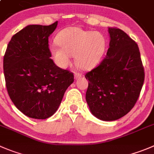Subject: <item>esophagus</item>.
<instances>
[{
	"instance_id": "1",
	"label": "esophagus",
	"mask_w": 154,
	"mask_h": 154,
	"mask_svg": "<svg viewBox=\"0 0 154 154\" xmlns=\"http://www.w3.org/2000/svg\"><path fill=\"white\" fill-rule=\"evenodd\" d=\"M74 76H75V80L79 79L81 78V77H82V74H81V73L75 72V73Z\"/></svg>"
}]
</instances>
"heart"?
<instances>
[{"label":"heart","instance_id":"1","mask_svg":"<svg viewBox=\"0 0 154 154\" xmlns=\"http://www.w3.org/2000/svg\"><path fill=\"white\" fill-rule=\"evenodd\" d=\"M57 45L51 47L54 61L64 68L70 63V56H74L76 66L82 70L96 67L103 60L107 48V42L98 32L84 30L79 27L63 29L56 37Z\"/></svg>","mask_w":154,"mask_h":154}]
</instances>
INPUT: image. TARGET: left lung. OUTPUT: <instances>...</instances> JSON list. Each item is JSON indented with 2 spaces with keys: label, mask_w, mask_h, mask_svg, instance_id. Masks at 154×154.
<instances>
[{
  "label": "left lung",
  "mask_w": 154,
  "mask_h": 154,
  "mask_svg": "<svg viewBox=\"0 0 154 154\" xmlns=\"http://www.w3.org/2000/svg\"><path fill=\"white\" fill-rule=\"evenodd\" d=\"M106 56L85 75L88 80L86 101L91 112L103 121L126 115L137 102L144 71L137 44L119 29L108 28Z\"/></svg>",
  "instance_id": "left-lung-1"
}]
</instances>
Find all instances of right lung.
Returning a JSON list of instances; mask_svg holds the SVG:
<instances>
[{
	"instance_id": "obj_1",
	"label": "right lung",
	"mask_w": 154,
	"mask_h": 154,
	"mask_svg": "<svg viewBox=\"0 0 154 154\" xmlns=\"http://www.w3.org/2000/svg\"><path fill=\"white\" fill-rule=\"evenodd\" d=\"M57 26L29 25L12 37L4 57L7 92L17 109L27 116L45 119L57 110L73 73L51 59L48 38Z\"/></svg>"
}]
</instances>
